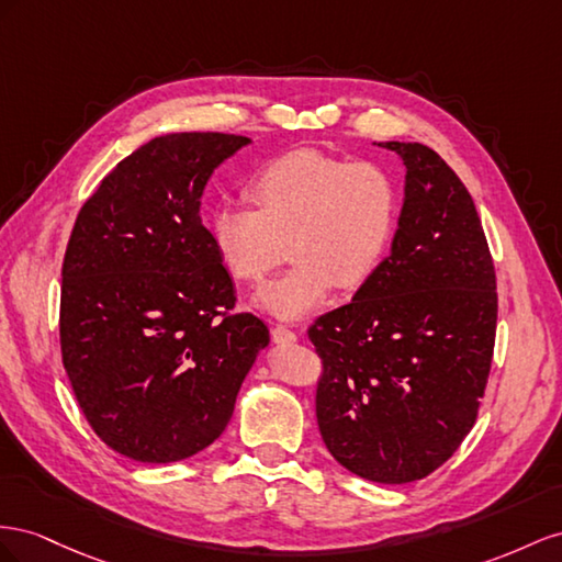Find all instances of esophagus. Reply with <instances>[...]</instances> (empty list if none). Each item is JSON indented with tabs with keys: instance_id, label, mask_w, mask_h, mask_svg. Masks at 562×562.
<instances>
[{
	"instance_id": "esophagus-1",
	"label": "esophagus",
	"mask_w": 562,
	"mask_h": 562,
	"mask_svg": "<svg viewBox=\"0 0 562 562\" xmlns=\"http://www.w3.org/2000/svg\"><path fill=\"white\" fill-rule=\"evenodd\" d=\"M272 341H276V344H294L296 331L290 329L286 325H276V327H272Z\"/></svg>"
}]
</instances>
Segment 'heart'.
Here are the masks:
<instances>
[{
    "label": "heart",
    "instance_id": "b5f03b06",
    "mask_svg": "<svg viewBox=\"0 0 562 562\" xmlns=\"http://www.w3.org/2000/svg\"><path fill=\"white\" fill-rule=\"evenodd\" d=\"M257 206L223 202L210 216V237L231 276L259 286L282 261L292 266L256 303L278 317L317 308L331 286L358 290L386 256L400 218V188L389 167L348 162L319 150L270 159L249 181Z\"/></svg>",
    "mask_w": 562,
    "mask_h": 562
}]
</instances>
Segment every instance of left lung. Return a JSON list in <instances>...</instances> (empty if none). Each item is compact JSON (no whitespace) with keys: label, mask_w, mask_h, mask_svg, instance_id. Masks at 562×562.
<instances>
[{"label":"left lung","mask_w":562,"mask_h":562,"mask_svg":"<svg viewBox=\"0 0 562 562\" xmlns=\"http://www.w3.org/2000/svg\"><path fill=\"white\" fill-rule=\"evenodd\" d=\"M407 167L391 256L308 339L331 457L372 483L422 480L477 419L496 336V276L467 186L422 143H379Z\"/></svg>","instance_id":"obj_1"}]
</instances>
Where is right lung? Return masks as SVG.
<instances>
[{
	"mask_svg": "<svg viewBox=\"0 0 562 562\" xmlns=\"http://www.w3.org/2000/svg\"><path fill=\"white\" fill-rule=\"evenodd\" d=\"M247 136H157L82 204L60 282V356L110 450L181 461L226 430L268 327L233 313L235 286L202 226L212 171Z\"/></svg>",
	"mask_w": 562,
	"mask_h": 562,
	"instance_id": "obj_1",
	"label": "right lung"
}]
</instances>
